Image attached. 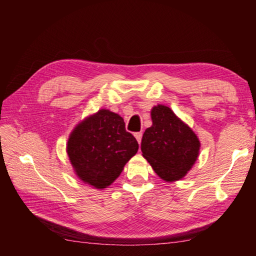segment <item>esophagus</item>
Segmentation results:
<instances>
[{
    "label": "esophagus",
    "mask_w": 256,
    "mask_h": 256,
    "mask_svg": "<svg viewBox=\"0 0 256 256\" xmlns=\"http://www.w3.org/2000/svg\"><path fill=\"white\" fill-rule=\"evenodd\" d=\"M134 136H136V141L138 142V144H141V140H142V132H136V133H134Z\"/></svg>",
    "instance_id": "obj_1"
}]
</instances>
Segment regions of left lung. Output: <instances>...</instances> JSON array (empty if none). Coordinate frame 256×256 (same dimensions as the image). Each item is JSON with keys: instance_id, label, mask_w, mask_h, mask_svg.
<instances>
[{"instance_id": "8db88e82", "label": "left lung", "mask_w": 256, "mask_h": 256, "mask_svg": "<svg viewBox=\"0 0 256 256\" xmlns=\"http://www.w3.org/2000/svg\"><path fill=\"white\" fill-rule=\"evenodd\" d=\"M152 125L144 133L142 156L164 182L184 178L200 154V140L170 107L154 106Z\"/></svg>"}]
</instances>
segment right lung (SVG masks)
I'll list each match as a JSON object with an SVG mask.
<instances>
[{
    "mask_svg": "<svg viewBox=\"0 0 256 256\" xmlns=\"http://www.w3.org/2000/svg\"><path fill=\"white\" fill-rule=\"evenodd\" d=\"M138 149V141L126 132L123 118L110 110H99L82 120L66 144L78 178L97 190L114 183Z\"/></svg>",
    "mask_w": 256,
    "mask_h": 256,
    "instance_id": "1",
    "label": "right lung"
}]
</instances>
